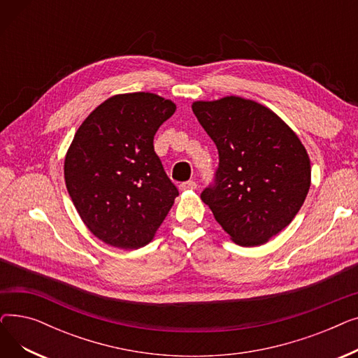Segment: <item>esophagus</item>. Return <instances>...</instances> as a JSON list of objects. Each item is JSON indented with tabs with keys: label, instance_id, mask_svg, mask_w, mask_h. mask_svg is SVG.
<instances>
[{
	"label": "esophagus",
	"instance_id": "esophagus-1",
	"mask_svg": "<svg viewBox=\"0 0 358 358\" xmlns=\"http://www.w3.org/2000/svg\"><path fill=\"white\" fill-rule=\"evenodd\" d=\"M178 189L181 192H190V190H196L197 189V184L194 181H185V182H181L178 185Z\"/></svg>",
	"mask_w": 358,
	"mask_h": 358
}]
</instances>
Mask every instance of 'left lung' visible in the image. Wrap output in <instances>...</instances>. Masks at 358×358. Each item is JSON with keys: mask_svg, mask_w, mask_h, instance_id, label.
<instances>
[{"mask_svg": "<svg viewBox=\"0 0 358 358\" xmlns=\"http://www.w3.org/2000/svg\"><path fill=\"white\" fill-rule=\"evenodd\" d=\"M192 108L219 150L216 184L201 193L241 247H258L292 223L310 187V159L293 129L254 100L227 96Z\"/></svg>", "mask_w": 358, "mask_h": 358, "instance_id": "left-lung-1", "label": "left lung"}]
</instances>
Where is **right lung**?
<instances>
[{
	"label": "right lung",
	"instance_id": "add662e5",
	"mask_svg": "<svg viewBox=\"0 0 358 358\" xmlns=\"http://www.w3.org/2000/svg\"><path fill=\"white\" fill-rule=\"evenodd\" d=\"M177 106L154 92L116 94L94 108L65 155L71 200L107 245L138 250L154 239L178 196L154 150Z\"/></svg>",
	"mask_w": 358,
	"mask_h": 358
}]
</instances>
